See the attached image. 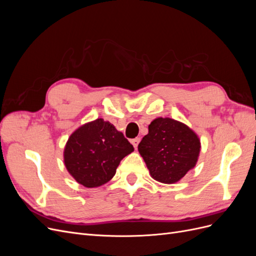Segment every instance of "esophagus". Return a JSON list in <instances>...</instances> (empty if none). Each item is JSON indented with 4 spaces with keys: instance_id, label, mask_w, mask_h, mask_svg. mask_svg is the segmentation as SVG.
<instances>
[{
    "instance_id": "obj_1",
    "label": "esophagus",
    "mask_w": 256,
    "mask_h": 256,
    "mask_svg": "<svg viewBox=\"0 0 256 256\" xmlns=\"http://www.w3.org/2000/svg\"><path fill=\"white\" fill-rule=\"evenodd\" d=\"M140 141H141L140 138H134V140H131V144L134 145L136 150L138 148V143H140Z\"/></svg>"
}]
</instances>
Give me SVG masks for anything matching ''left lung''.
Listing matches in <instances>:
<instances>
[{
    "mask_svg": "<svg viewBox=\"0 0 256 256\" xmlns=\"http://www.w3.org/2000/svg\"><path fill=\"white\" fill-rule=\"evenodd\" d=\"M138 150L154 180L171 184L196 166L200 141L186 124L158 118L150 124L148 134L142 138Z\"/></svg>",
    "mask_w": 256,
    "mask_h": 256,
    "instance_id": "left-lung-1",
    "label": "left lung"
}]
</instances>
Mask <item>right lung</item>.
<instances>
[{"instance_id": "add662e5", "label": "right lung", "mask_w": 256, "mask_h": 256, "mask_svg": "<svg viewBox=\"0 0 256 256\" xmlns=\"http://www.w3.org/2000/svg\"><path fill=\"white\" fill-rule=\"evenodd\" d=\"M134 146L110 122L97 118L76 129L64 148V164L76 182L86 188L110 182Z\"/></svg>"}]
</instances>
